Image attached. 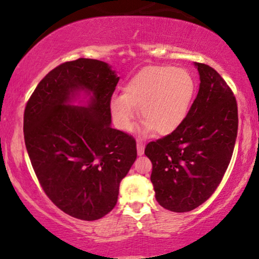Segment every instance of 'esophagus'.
Instances as JSON below:
<instances>
[{
  "label": "esophagus",
  "instance_id": "esophagus-1",
  "mask_svg": "<svg viewBox=\"0 0 259 259\" xmlns=\"http://www.w3.org/2000/svg\"><path fill=\"white\" fill-rule=\"evenodd\" d=\"M137 150H138V154H139V155L144 154L145 145L143 143H140V141H138V143H137Z\"/></svg>",
  "mask_w": 259,
  "mask_h": 259
}]
</instances>
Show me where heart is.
<instances>
[{"label":"heart","mask_w":259,"mask_h":259,"mask_svg":"<svg viewBox=\"0 0 259 259\" xmlns=\"http://www.w3.org/2000/svg\"><path fill=\"white\" fill-rule=\"evenodd\" d=\"M194 91L196 82L187 70L169 66L147 67L132 77L123 94L112 98L109 108L115 126L121 131L133 130L140 108L145 130L167 136L185 121Z\"/></svg>","instance_id":"heart-1"}]
</instances>
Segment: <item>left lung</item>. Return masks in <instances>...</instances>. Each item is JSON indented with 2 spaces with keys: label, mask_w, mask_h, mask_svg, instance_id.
<instances>
[{
  "label": "left lung",
  "mask_w": 259,
  "mask_h": 259,
  "mask_svg": "<svg viewBox=\"0 0 259 259\" xmlns=\"http://www.w3.org/2000/svg\"><path fill=\"white\" fill-rule=\"evenodd\" d=\"M196 66L199 92L185 121L145 148L152 162L155 199L173 212L192 211L213 194L228 169L238 132L232 90L212 67Z\"/></svg>",
  "instance_id": "1"
}]
</instances>
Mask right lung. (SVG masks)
Instances as JSON below:
<instances>
[{"label": "right lung", "instance_id": "obj_1", "mask_svg": "<svg viewBox=\"0 0 259 259\" xmlns=\"http://www.w3.org/2000/svg\"><path fill=\"white\" fill-rule=\"evenodd\" d=\"M118 81L99 60L61 63L40 81L24 108V143L42 190L81 221L113 210L120 182L137 159L136 139L109 126ZM79 89L94 94L88 108L68 105Z\"/></svg>", "mask_w": 259, "mask_h": 259}]
</instances>
